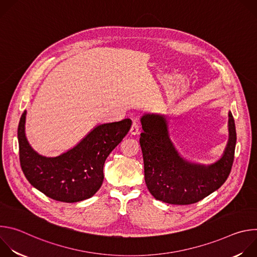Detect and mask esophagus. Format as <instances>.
<instances>
[{
  "label": "esophagus",
  "mask_w": 257,
  "mask_h": 257,
  "mask_svg": "<svg viewBox=\"0 0 257 257\" xmlns=\"http://www.w3.org/2000/svg\"><path fill=\"white\" fill-rule=\"evenodd\" d=\"M138 132H139V124L137 121L134 120L132 123V126L130 128V133L132 135H136V134H138Z\"/></svg>",
  "instance_id": "esophagus-1"
}]
</instances>
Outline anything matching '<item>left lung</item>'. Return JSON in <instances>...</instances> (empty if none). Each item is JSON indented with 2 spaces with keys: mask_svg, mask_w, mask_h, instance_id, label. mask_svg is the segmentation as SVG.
<instances>
[{
  "mask_svg": "<svg viewBox=\"0 0 257 257\" xmlns=\"http://www.w3.org/2000/svg\"><path fill=\"white\" fill-rule=\"evenodd\" d=\"M228 116L226 149L221 158L208 165L193 163L181 156L170 137L168 116L148 113L140 118L144 180L156 199L170 204H191L224 184L233 166L237 139L233 115L229 112Z\"/></svg>",
  "mask_w": 257,
  "mask_h": 257,
  "instance_id": "obj_1",
  "label": "left lung"
}]
</instances>
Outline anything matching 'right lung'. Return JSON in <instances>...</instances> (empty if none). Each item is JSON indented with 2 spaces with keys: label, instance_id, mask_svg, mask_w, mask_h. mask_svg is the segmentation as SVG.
Listing matches in <instances>:
<instances>
[{
  "label": "right lung",
  "instance_id": "obj_1",
  "mask_svg": "<svg viewBox=\"0 0 257 257\" xmlns=\"http://www.w3.org/2000/svg\"><path fill=\"white\" fill-rule=\"evenodd\" d=\"M26 111L18 126L21 169L30 184L48 197L78 202L93 196L103 181V165L131 128L132 121L96 125L75 146L57 157L36 153L25 135Z\"/></svg>",
  "mask_w": 257,
  "mask_h": 257
}]
</instances>
